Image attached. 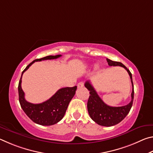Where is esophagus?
I'll list each match as a JSON object with an SVG mask.
<instances>
[{
  "label": "esophagus",
  "mask_w": 153,
  "mask_h": 153,
  "mask_svg": "<svg viewBox=\"0 0 153 153\" xmlns=\"http://www.w3.org/2000/svg\"><path fill=\"white\" fill-rule=\"evenodd\" d=\"M84 84L83 82H79L78 83V84H77V88H81L83 86H84Z\"/></svg>",
  "instance_id": "1"
}]
</instances>
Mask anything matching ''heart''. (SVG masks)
<instances>
[{
	"label": "heart",
	"instance_id": "heart-1",
	"mask_svg": "<svg viewBox=\"0 0 153 153\" xmlns=\"http://www.w3.org/2000/svg\"><path fill=\"white\" fill-rule=\"evenodd\" d=\"M98 66H97H97H96V67H95V69H98Z\"/></svg>",
	"mask_w": 153,
	"mask_h": 153
}]
</instances>
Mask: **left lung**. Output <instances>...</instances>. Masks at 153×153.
<instances>
[{
    "mask_svg": "<svg viewBox=\"0 0 153 153\" xmlns=\"http://www.w3.org/2000/svg\"><path fill=\"white\" fill-rule=\"evenodd\" d=\"M107 61L109 66H121L126 69L130 77L131 85H132V92L131 94V100L130 102L122 107H111L106 105L102 101L89 81L85 83V87L89 90L90 94L87 103L88 111L90 117L98 125L110 127L121 122L129 113L133 104L134 91L132 76L129 69L120 62L113 61L108 59H107Z\"/></svg>",
    "mask_w": 153,
    "mask_h": 153,
    "instance_id": "8db88e82",
    "label": "left lung"
}]
</instances>
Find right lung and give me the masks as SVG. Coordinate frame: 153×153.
Listing matches in <instances>:
<instances>
[{"label":"right lung","mask_w":153,"mask_h":153,"mask_svg":"<svg viewBox=\"0 0 153 153\" xmlns=\"http://www.w3.org/2000/svg\"><path fill=\"white\" fill-rule=\"evenodd\" d=\"M61 55L46 56L35 59L23 71L18 85L19 100L25 113L33 122L41 126H52L60 121L64 117L69 103L76 94L77 86L66 87L59 89L53 97L40 104H33L25 99V94L22 88V77L24 72L36 61L57 59Z\"/></svg>","instance_id":"obj_1"}]
</instances>
